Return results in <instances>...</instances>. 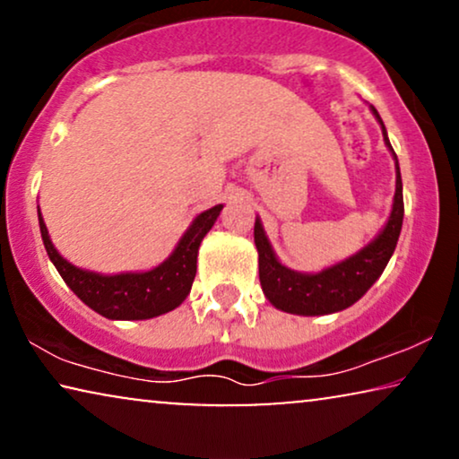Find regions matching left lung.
I'll return each mask as SVG.
<instances>
[{
  "label": "left lung",
  "instance_id": "1",
  "mask_svg": "<svg viewBox=\"0 0 459 459\" xmlns=\"http://www.w3.org/2000/svg\"><path fill=\"white\" fill-rule=\"evenodd\" d=\"M372 112L378 118L386 146L391 148L393 159L397 162V154H394L391 142H388L385 123H382L378 110L374 106ZM401 225H403V184H401L399 162L393 211L380 234L368 247H363L359 253L319 273H300L281 265L267 240L259 217H256L255 244L256 250H259V280L263 292H265L267 300L275 309L297 313V316H325V313L347 309V307L357 303L385 272L386 263L393 256L394 247H397Z\"/></svg>",
  "mask_w": 459,
  "mask_h": 459
}]
</instances>
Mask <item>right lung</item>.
Listing matches in <instances>:
<instances>
[{
  "mask_svg": "<svg viewBox=\"0 0 459 459\" xmlns=\"http://www.w3.org/2000/svg\"><path fill=\"white\" fill-rule=\"evenodd\" d=\"M223 204L200 212L167 261L142 273L102 275L68 263L49 240L48 228L39 212V230L48 256L58 269L66 286L87 307L108 319H150L173 311L190 294L196 275L198 247L209 230L215 225Z\"/></svg>",
  "mask_w": 459,
  "mask_h": 459,
  "instance_id": "1",
  "label": "right lung"
}]
</instances>
